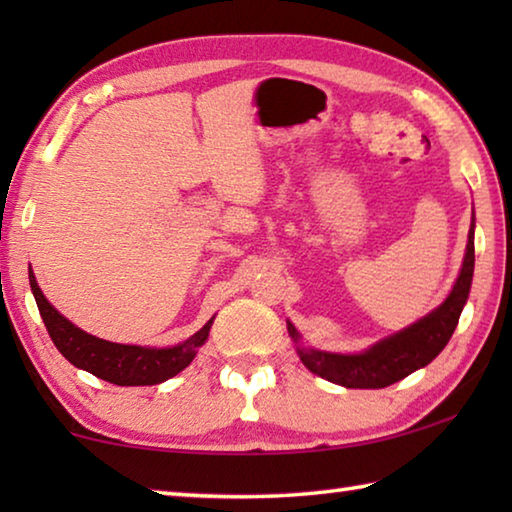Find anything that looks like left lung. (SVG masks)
Instances as JSON below:
<instances>
[{
    "label": "left lung",
    "instance_id": "left-lung-1",
    "mask_svg": "<svg viewBox=\"0 0 512 512\" xmlns=\"http://www.w3.org/2000/svg\"><path fill=\"white\" fill-rule=\"evenodd\" d=\"M474 275V221L467 235V250L463 259L461 275L454 284L452 293L436 311L424 316L418 323L402 329L400 334L372 345L361 354H332L320 350H307L298 345L300 361L314 372L334 384L345 388H386L409 377L411 372L424 368L427 363L443 352L452 339L454 329L461 318V311L470 296ZM289 334L293 341H300L298 329L289 323Z\"/></svg>",
    "mask_w": 512,
    "mask_h": 512
}]
</instances>
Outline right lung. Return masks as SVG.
Returning a JSON list of instances; mask_svg holds the SVG:
<instances>
[{"label": "right lung", "instance_id": "obj_1", "mask_svg": "<svg viewBox=\"0 0 512 512\" xmlns=\"http://www.w3.org/2000/svg\"><path fill=\"white\" fill-rule=\"evenodd\" d=\"M29 282L33 298L40 309L42 323H45L51 341L58 348L63 357L74 363L76 368H83L92 372L94 377L117 386H151L167 381L169 377L178 375L180 370H185L192 359L196 357V350L207 341L210 327L214 323L207 320L203 329L176 348H140V345H121L97 339L88 332H83L76 325L69 323L65 316H60L58 311L49 305L47 298L42 296L36 277L29 271Z\"/></svg>", "mask_w": 512, "mask_h": 512}]
</instances>
